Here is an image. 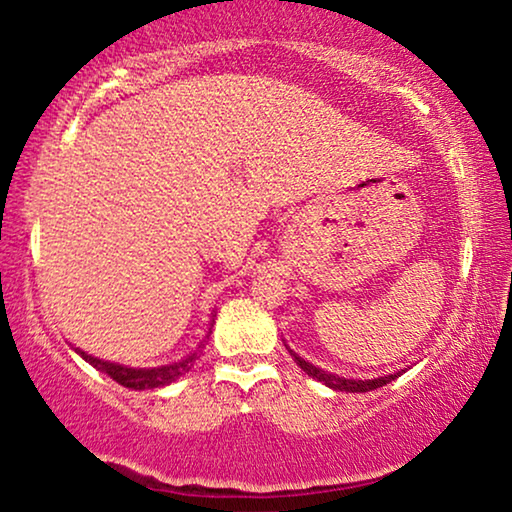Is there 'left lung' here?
I'll use <instances>...</instances> for the list:
<instances>
[{
	"label": "left lung",
	"mask_w": 512,
	"mask_h": 512,
	"mask_svg": "<svg viewBox=\"0 0 512 512\" xmlns=\"http://www.w3.org/2000/svg\"><path fill=\"white\" fill-rule=\"evenodd\" d=\"M289 349V347H286ZM293 359H296V363L300 368L305 370L307 375L314 377V380L324 382L326 387H331L335 391H349V394H363V391H373V389H380L384 387V384H389L391 380H396V377H401V373H394V375H387V377H375V380H345V377H338L333 373H328V370H321L317 366H312V363H307L305 359H300V356L293 352V349H289Z\"/></svg>",
	"instance_id": "obj_1"
}]
</instances>
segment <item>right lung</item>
Wrapping results in <instances>:
<instances>
[{
    "instance_id": "obj_1",
    "label": "right lung",
    "mask_w": 512,
    "mask_h": 512,
    "mask_svg": "<svg viewBox=\"0 0 512 512\" xmlns=\"http://www.w3.org/2000/svg\"><path fill=\"white\" fill-rule=\"evenodd\" d=\"M209 333H212V331H209ZM207 338H209V335H207ZM76 354H81L83 359H86L93 368L102 370V373H107L111 380H116L118 384H123V387L137 389V391L167 387V384H172L174 380H179L181 375L188 373V370H191V366H193L195 356H198L193 352V354H188L186 359H181L177 363H167V366H158V368H128V366H121V363H111V361L97 359V356H90L86 352H81V349H76Z\"/></svg>"
}]
</instances>
